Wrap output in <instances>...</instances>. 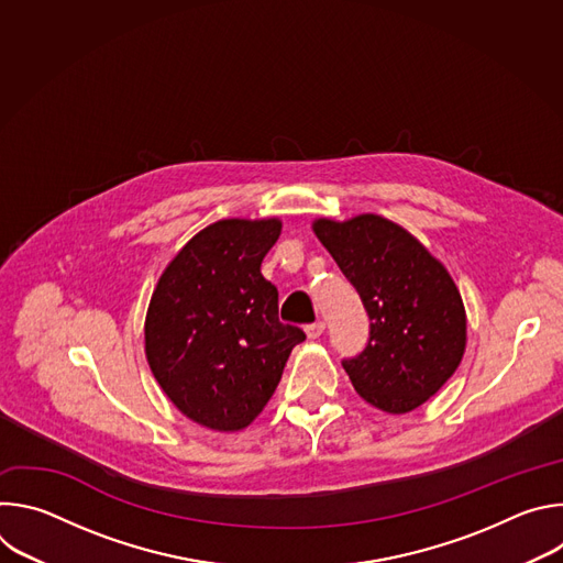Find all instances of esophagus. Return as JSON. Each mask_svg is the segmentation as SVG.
<instances>
[{
    "label": "esophagus",
    "mask_w": 563,
    "mask_h": 563,
    "mask_svg": "<svg viewBox=\"0 0 563 563\" xmlns=\"http://www.w3.org/2000/svg\"><path fill=\"white\" fill-rule=\"evenodd\" d=\"M323 332H325V323H323V320H316V323H311V325L305 328L307 339H318Z\"/></svg>",
    "instance_id": "34e87169"
}]
</instances>
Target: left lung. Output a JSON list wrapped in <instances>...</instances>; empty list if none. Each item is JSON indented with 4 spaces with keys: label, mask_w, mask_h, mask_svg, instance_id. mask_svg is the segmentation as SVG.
Segmentation results:
<instances>
[{
    "label": "left lung",
    "mask_w": 563,
    "mask_h": 563,
    "mask_svg": "<svg viewBox=\"0 0 563 563\" xmlns=\"http://www.w3.org/2000/svg\"><path fill=\"white\" fill-rule=\"evenodd\" d=\"M311 229L369 313L365 350L343 361L354 389L387 415L417 410L465 354L467 318L459 287L408 229L383 216L318 218Z\"/></svg>",
    "instance_id": "left-lung-1"
}]
</instances>
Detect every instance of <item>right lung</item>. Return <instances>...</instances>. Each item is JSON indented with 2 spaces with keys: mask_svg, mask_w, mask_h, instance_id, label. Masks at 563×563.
Wrapping results in <instances>:
<instances>
[{
  "mask_svg": "<svg viewBox=\"0 0 563 563\" xmlns=\"http://www.w3.org/2000/svg\"><path fill=\"white\" fill-rule=\"evenodd\" d=\"M278 218H227L198 231L159 276L144 354L172 404L213 432L247 428L280 383L302 330L278 320V289L261 274Z\"/></svg>",
  "mask_w": 563,
  "mask_h": 563,
  "instance_id": "1",
  "label": "right lung"
}]
</instances>
